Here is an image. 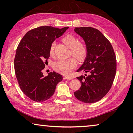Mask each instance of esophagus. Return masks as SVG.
I'll list each match as a JSON object with an SVG mask.
<instances>
[{
    "label": "esophagus",
    "mask_w": 133,
    "mask_h": 133,
    "mask_svg": "<svg viewBox=\"0 0 133 133\" xmlns=\"http://www.w3.org/2000/svg\"><path fill=\"white\" fill-rule=\"evenodd\" d=\"M64 78V79H67V80H71L72 79L71 77H70V76H65Z\"/></svg>",
    "instance_id": "34e87169"
}]
</instances>
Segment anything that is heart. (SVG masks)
Listing matches in <instances>:
<instances>
[{"label": "heart", "instance_id": "heart-1", "mask_svg": "<svg viewBox=\"0 0 133 133\" xmlns=\"http://www.w3.org/2000/svg\"><path fill=\"white\" fill-rule=\"evenodd\" d=\"M62 42L70 48V55L78 61H83L86 57L88 52L87 45L83 42H78L77 38L75 36L71 35L65 36L63 37ZM54 46L55 44L53 43L49 49V55L50 56H53L54 55ZM76 66L77 63L73 57L58 60L53 64L54 70L63 75H68Z\"/></svg>", "mask_w": 133, "mask_h": 133}]
</instances>
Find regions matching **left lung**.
Wrapping results in <instances>:
<instances>
[{
    "instance_id": "8db88e82",
    "label": "left lung",
    "mask_w": 133,
    "mask_h": 133,
    "mask_svg": "<svg viewBox=\"0 0 133 133\" xmlns=\"http://www.w3.org/2000/svg\"><path fill=\"white\" fill-rule=\"evenodd\" d=\"M75 31L83 37L88 49L84 63L77 71L89 75L77 77L81 87L74 94L81 102L96 103L106 95L113 83L117 69L115 53L109 40L97 29L81 27Z\"/></svg>"
}]
</instances>
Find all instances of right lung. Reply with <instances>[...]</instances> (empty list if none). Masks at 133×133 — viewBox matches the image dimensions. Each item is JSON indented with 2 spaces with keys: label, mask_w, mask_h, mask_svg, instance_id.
I'll return each mask as SVG.
<instances>
[{
  "label": "right lung",
  "mask_w": 133,
  "mask_h": 133,
  "mask_svg": "<svg viewBox=\"0 0 133 133\" xmlns=\"http://www.w3.org/2000/svg\"><path fill=\"white\" fill-rule=\"evenodd\" d=\"M68 28L38 27L27 32L18 45L14 60L16 76L22 91L34 102L50 98L63 79L62 75L55 71L44 76L42 70L50 57V45Z\"/></svg>",
  "instance_id": "1"
}]
</instances>
